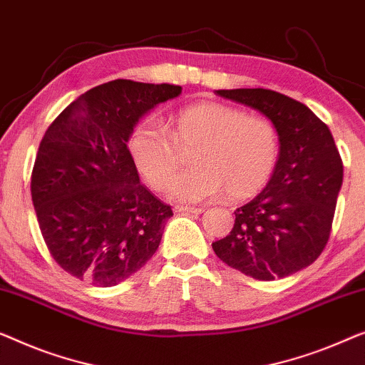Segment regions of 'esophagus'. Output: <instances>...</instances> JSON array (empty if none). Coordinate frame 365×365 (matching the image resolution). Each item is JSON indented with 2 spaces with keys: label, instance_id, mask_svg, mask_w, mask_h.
I'll list each match as a JSON object with an SVG mask.
<instances>
[{
  "label": "esophagus",
  "instance_id": "esophagus-1",
  "mask_svg": "<svg viewBox=\"0 0 365 365\" xmlns=\"http://www.w3.org/2000/svg\"><path fill=\"white\" fill-rule=\"evenodd\" d=\"M176 212H189V214H200L204 212L202 207H191V205H178V207H174Z\"/></svg>",
  "mask_w": 365,
  "mask_h": 365
}]
</instances>
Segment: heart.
<instances>
[{"label":"heart","mask_w":365,"mask_h":365,"mask_svg":"<svg viewBox=\"0 0 365 365\" xmlns=\"http://www.w3.org/2000/svg\"><path fill=\"white\" fill-rule=\"evenodd\" d=\"M171 133L155 118L138 123L128 140L131 161L155 191H165L194 150V170L171 186L179 202H199L225 191L244 200L270 182L279 160L277 126L260 115L220 102H197L179 110Z\"/></svg>","instance_id":"b5f03b06"}]
</instances>
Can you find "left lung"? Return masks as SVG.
Masks as SVG:
<instances>
[{"instance_id":"8db88e82","label":"left lung","mask_w":365,"mask_h":365,"mask_svg":"<svg viewBox=\"0 0 365 365\" xmlns=\"http://www.w3.org/2000/svg\"><path fill=\"white\" fill-rule=\"evenodd\" d=\"M273 121L279 160L270 182L235 210L230 234L214 242L222 262L255 279L272 282L303 270L329 240L342 160L327 125L298 100L268 88L217 91Z\"/></svg>"}]
</instances>
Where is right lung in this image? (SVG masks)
Returning a JSON list of instances; mask_svg holds the SVG:
<instances>
[{"label":"right lung","instance_id":"add662e5","mask_svg":"<svg viewBox=\"0 0 365 365\" xmlns=\"http://www.w3.org/2000/svg\"><path fill=\"white\" fill-rule=\"evenodd\" d=\"M179 93L173 83H102L42 136L31 195L47 250L72 277L113 287L155 255L173 210L140 182L126 141L146 112Z\"/></svg>","mask_w":365,"mask_h":365}]
</instances>
